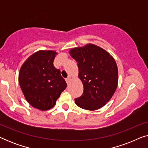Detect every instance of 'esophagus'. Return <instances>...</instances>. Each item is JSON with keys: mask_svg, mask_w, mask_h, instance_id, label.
<instances>
[{"mask_svg": "<svg viewBox=\"0 0 148 148\" xmlns=\"http://www.w3.org/2000/svg\"><path fill=\"white\" fill-rule=\"evenodd\" d=\"M66 83H67V84H69V82H71V77H67L66 79Z\"/></svg>", "mask_w": 148, "mask_h": 148, "instance_id": "34e87169", "label": "esophagus"}]
</instances>
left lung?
I'll return each instance as SVG.
<instances>
[{
  "label": "left lung",
  "instance_id": "left-lung-1",
  "mask_svg": "<svg viewBox=\"0 0 148 148\" xmlns=\"http://www.w3.org/2000/svg\"><path fill=\"white\" fill-rule=\"evenodd\" d=\"M79 69L84 93L75 99L79 107L95 110L110 100L118 86V67L114 58L100 46L88 44L69 50Z\"/></svg>",
  "mask_w": 148,
  "mask_h": 148
}]
</instances>
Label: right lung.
Listing matches in <instances>:
<instances>
[{
  "label": "right lung",
  "instance_id": "1",
  "mask_svg": "<svg viewBox=\"0 0 148 148\" xmlns=\"http://www.w3.org/2000/svg\"><path fill=\"white\" fill-rule=\"evenodd\" d=\"M57 52L39 50L23 62L19 73V82L27 102L40 110L54 107L67 84L53 62Z\"/></svg>",
  "mask_w": 148,
  "mask_h": 148
}]
</instances>
